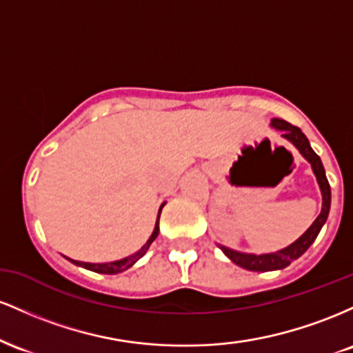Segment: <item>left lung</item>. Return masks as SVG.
Instances as JSON below:
<instances>
[{"label":"left lung","instance_id":"1","mask_svg":"<svg viewBox=\"0 0 353 353\" xmlns=\"http://www.w3.org/2000/svg\"><path fill=\"white\" fill-rule=\"evenodd\" d=\"M270 125L277 131H281V136L283 139L289 141L290 144L295 145L299 152L302 154L303 159L307 161L312 165V171L315 174V179H317V184L320 188V194H322V210L312 222V225L305 232L302 234L297 241L292 242L290 245L283 247V249L277 250V252H267V254H247V252H239V250L229 249V247L221 245V250L224 252L234 264L242 267L245 270H252V272H269V270H282L285 269L287 265L292 264L294 261H297L301 255L305 252L309 247L314 244V241L317 239L320 229L325 224L327 217H329L330 210V185L329 181H327L325 169H323L322 161L317 154L314 152V149L310 148L309 139H307L305 134L295 125L289 124L287 121L279 119V117H274L270 121Z\"/></svg>","mask_w":353,"mask_h":353}]
</instances>
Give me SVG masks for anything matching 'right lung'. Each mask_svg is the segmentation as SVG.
<instances>
[{
	"mask_svg": "<svg viewBox=\"0 0 353 353\" xmlns=\"http://www.w3.org/2000/svg\"><path fill=\"white\" fill-rule=\"evenodd\" d=\"M165 202H163L159 208V212H157V221H156V225H154V230L151 234V237L148 239V242L141 247L139 250L134 254L128 255V257L121 259V261H112V262H104V264H91V262H79V261H72V259H68V261L72 262L74 265H79V267H84V269L88 270H92V272H98V274H119V272H124V270H128L129 267H132L136 264L137 261H139L143 255L148 252L149 245L152 244L154 239L157 237V234H159V217H161V210H163Z\"/></svg>",
	"mask_w": 353,
	"mask_h": 353,
	"instance_id": "obj_1",
	"label": "right lung"
}]
</instances>
